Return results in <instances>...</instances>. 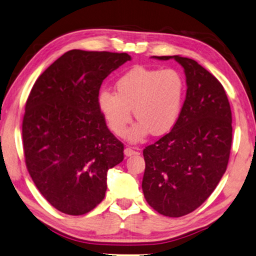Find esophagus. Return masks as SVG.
I'll return each instance as SVG.
<instances>
[{"mask_svg": "<svg viewBox=\"0 0 256 256\" xmlns=\"http://www.w3.org/2000/svg\"><path fill=\"white\" fill-rule=\"evenodd\" d=\"M138 151L133 150V148H125V150H124L125 156H132L138 154Z\"/></svg>", "mask_w": 256, "mask_h": 256, "instance_id": "obj_1", "label": "esophagus"}]
</instances>
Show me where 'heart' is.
<instances>
[{"label": "heart", "mask_w": 256, "mask_h": 256, "mask_svg": "<svg viewBox=\"0 0 256 256\" xmlns=\"http://www.w3.org/2000/svg\"><path fill=\"white\" fill-rule=\"evenodd\" d=\"M115 92L103 90L98 106L108 128L124 136L133 114L138 122L128 133L131 142H141L148 133L164 136L178 122L186 96L184 76L176 69L136 67L115 84Z\"/></svg>", "instance_id": "b5f03b06"}]
</instances>
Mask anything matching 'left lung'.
Segmentation results:
<instances>
[{
  "label": "left lung",
  "mask_w": 256,
  "mask_h": 256,
  "mask_svg": "<svg viewBox=\"0 0 256 256\" xmlns=\"http://www.w3.org/2000/svg\"><path fill=\"white\" fill-rule=\"evenodd\" d=\"M174 59L184 67L187 94L171 131L143 150L144 198L154 210L181 217L197 209L217 187L228 164L232 112L224 87L192 59Z\"/></svg>",
  "instance_id": "left-lung-1"
}]
</instances>
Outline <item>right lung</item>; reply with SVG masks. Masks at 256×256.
<instances>
[{"mask_svg": "<svg viewBox=\"0 0 256 256\" xmlns=\"http://www.w3.org/2000/svg\"><path fill=\"white\" fill-rule=\"evenodd\" d=\"M131 60L128 54L67 51L34 82L22 140L26 169L51 206L84 215L105 197L108 171L124 159L123 143L98 106L102 82Z\"/></svg>", "mask_w": 256, "mask_h": 256, "instance_id": "add662e5", "label": "right lung"}]
</instances>
